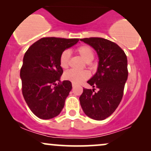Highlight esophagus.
I'll use <instances>...</instances> for the list:
<instances>
[{
    "mask_svg": "<svg viewBox=\"0 0 151 151\" xmlns=\"http://www.w3.org/2000/svg\"><path fill=\"white\" fill-rule=\"evenodd\" d=\"M72 86H73V87H74V86H75V84H73V83H72Z\"/></svg>",
    "mask_w": 151,
    "mask_h": 151,
    "instance_id": "esophagus-1",
    "label": "esophagus"
}]
</instances>
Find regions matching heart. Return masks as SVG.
I'll return each instance as SVG.
<instances>
[{
    "label": "heart",
    "instance_id": "obj_1",
    "mask_svg": "<svg viewBox=\"0 0 151 151\" xmlns=\"http://www.w3.org/2000/svg\"><path fill=\"white\" fill-rule=\"evenodd\" d=\"M76 52L87 63H90L94 58L93 51L88 45H81L78 47L76 49ZM70 58V54L68 50H65L61 53L60 59H59V63L62 69L67 68L69 65ZM63 77L66 80L70 81L74 84H79L89 77V73L86 70L77 71L70 70L65 72Z\"/></svg>",
    "mask_w": 151,
    "mask_h": 151
}]
</instances>
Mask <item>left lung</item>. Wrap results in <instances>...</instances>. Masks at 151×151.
I'll use <instances>...</instances> for the list:
<instances>
[{
  "label": "left lung",
  "instance_id": "left-lung-1",
  "mask_svg": "<svg viewBox=\"0 0 151 151\" xmlns=\"http://www.w3.org/2000/svg\"><path fill=\"white\" fill-rule=\"evenodd\" d=\"M80 40L94 48L99 58L97 72L87 81L93 89H83L80 104L86 116L101 121L115 111L122 99L129 74L127 58L120 47L109 40L89 37Z\"/></svg>",
  "mask_w": 151,
  "mask_h": 151
}]
</instances>
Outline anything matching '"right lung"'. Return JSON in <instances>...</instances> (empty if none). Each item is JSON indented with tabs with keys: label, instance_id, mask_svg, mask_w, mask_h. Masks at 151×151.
Wrapping results in <instances>:
<instances>
[{
	"label": "right lung",
	"instance_id": "right-lung-1",
	"mask_svg": "<svg viewBox=\"0 0 151 151\" xmlns=\"http://www.w3.org/2000/svg\"><path fill=\"white\" fill-rule=\"evenodd\" d=\"M79 40L42 37L26 51L20 69L22 92L31 111L40 119H52L63 109L72 86L70 81H60L63 70L59 59Z\"/></svg>",
	"mask_w": 151,
	"mask_h": 151
}]
</instances>
